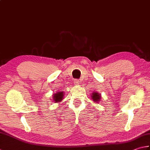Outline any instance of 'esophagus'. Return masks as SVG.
I'll return each instance as SVG.
<instances>
[{
    "label": "esophagus",
    "mask_w": 150,
    "mask_h": 150,
    "mask_svg": "<svg viewBox=\"0 0 150 150\" xmlns=\"http://www.w3.org/2000/svg\"><path fill=\"white\" fill-rule=\"evenodd\" d=\"M74 83L76 85H79L80 83V80H74Z\"/></svg>",
    "instance_id": "esophagus-1"
}]
</instances>
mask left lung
<instances>
[{
  "mask_svg": "<svg viewBox=\"0 0 150 150\" xmlns=\"http://www.w3.org/2000/svg\"><path fill=\"white\" fill-rule=\"evenodd\" d=\"M100 97H101L100 94H99V93L96 91L93 92L91 95V98L93 99V100L97 103H98V101H100L101 98Z\"/></svg>",
  "mask_w": 150,
  "mask_h": 150,
  "instance_id": "obj_1",
  "label": "left lung"
}]
</instances>
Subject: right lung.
Returning <instances> with one entry per match:
<instances>
[{"label":"right lung","mask_w":150,"mask_h":150,"mask_svg":"<svg viewBox=\"0 0 150 150\" xmlns=\"http://www.w3.org/2000/svg\"><path fill=\"white\" fill-rule=\"evenodd\" d=\"M64 97V93L63 91L58 92L57 93H55L53 96V101H55V103H59L63 100Z\"/></svg>","instance_id":"add662e5"}]
</instances>
